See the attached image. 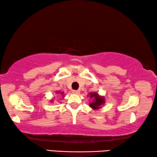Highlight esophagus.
I'll use <instances>...</instances> for the list:
<instances>
[{"label": "esophagus", "instance_id": "34e87169", "mask_svg": "<svg viewBox=\"0 0 157 157\" xmlns=\"http://www.w3.org/2000/svg\"><path fill=\"white\" fill-rule=\"evenodd\" d=\"M73 94H79V91H78V90H73Z\"/></svg>", "mask_w": 157, "mask_h": 157}]
</instances>
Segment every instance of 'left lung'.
I'll list each match as a JSON object with an SVG mask.
<instances>
[{"label": "left lung", "mask_w": 157, "mask_h": 157, "mask_svg": "<svg viewBox=\"0 0 157 157\" xmlns=\"http://www.w3.org/2000/svg\"><path fill=\"white\" fill-rule=\"evenodd\" d=\"M90 96H91V98H94V100L91 103H90L89 106L94 109H99L100 106L104 103V98L98 96L96 93H91Z\"/></svg>", "instance_id": "8db88e82"}]
</instances>
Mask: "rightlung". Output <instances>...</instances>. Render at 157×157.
I'll return each instance as SVG.
<instances>
[{
	"label": "right lung",
	"instance_id": "obj_1",
	"mask_svg": "<svg viewBox=\"0 0 157 157\" xmlns=\"http://www.w3.org/2000/svg\"><path fill=\"white\" fill-rule=\"evenodd\" d=\"M61 94H62V93H61Z\"/></svg>",
	"mask_w": 157,
	"mask_h": 157
}]
</instances>
